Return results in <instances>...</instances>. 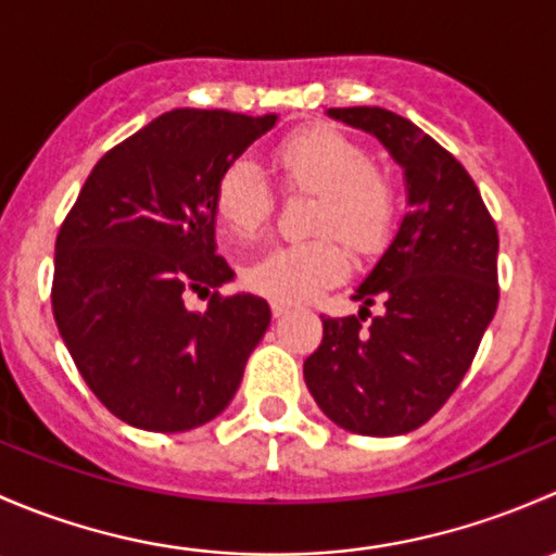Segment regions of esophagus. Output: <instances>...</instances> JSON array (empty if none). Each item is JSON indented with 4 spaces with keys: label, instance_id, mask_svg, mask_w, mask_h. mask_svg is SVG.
<instances>
[{
    "label": "esophagus",
    "instance_id": "34e87169",
    "mask_svg": "<svg viewBox=\"0 0 556 556\" xmlns=\"http://www.w3.org/2000/svg\"><path fill=\"white\" fill-rule=\"evenodd\" d=\"M290 312V306L288 304H285V301H271V314H274V317H285V314H288Z\"/></svg>",
    "mask_w": 556,
    "mask_h": 556
}]
</instances>
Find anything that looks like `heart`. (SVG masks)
<instances>
[{"mask_svg":"<svg viewBox=\"0 0 556 556\" xmlns=\"http://www.w3.org/2000/svg\"><path fill=\"white\" fill-rule=\"evenodd\" d=\"M271 164L285 190L317 195L309 228L317 237L271 247L244 268L252 293L301 304L341 282L352 268L348 242L357 252H377L397 215L390 174L371 166L357 139L333 126H309L288 134L271 150ZM217 223L228 242L242 244L263 231L274 210L266 177L252 161L237 159L220 172L212 190Z\"/></svg>","mask_w":556,"mask_h":556,"instance_id":"b5f03b06","label":"heart"}]
</instances>
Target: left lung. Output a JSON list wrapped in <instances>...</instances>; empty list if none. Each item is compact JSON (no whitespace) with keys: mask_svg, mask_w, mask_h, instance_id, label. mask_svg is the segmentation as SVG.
Masks as SVG:
<instances>
[{"mask_svg":"<svg viewBox=\"0 0 556 556\" xmlns=\"http://www.w3.org/2000/svg\"><path fill=\"white\" fill-rule=\"evenodd\" d=\"M328 115L374 134L406 169L408 212L352 295L361 314L323 317L304 379L344 430L412 433L450 401L495 317L497 228L465 166L412 121L382 106ZM377 300L386 312L371 318Z\"/></svg>","mask_w":556,"mask_h":556,"instance_id":"obj_1","label":"left lung"}]
</instances>
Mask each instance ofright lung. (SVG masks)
I'll return each mask as SVG.
<instances>
[{
	"label": "right lung",
	"mask_w": 556,
	"mask_h": 556,
	"mask_svg": "<svg viewBox=\"0 0 556 556\" xmlns=\"http://www.w3.org/2000/svg\"><path fill=\"white\" fill-rule=\"evenodd\" d=\"M277 115L172 110L99 159L55 237L50 304L93 395L123 422L182 433L237 395L271 323L255 295H220L212 190ZM213 293L210 294L208 290ZM188 294H210L204 313Z\"/></svg>",
	"instance_id": "obj_1"
}]
</instances>
